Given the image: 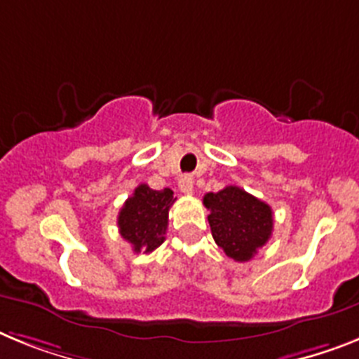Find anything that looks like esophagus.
Listing matches in <instances>:
<instances>
[{
  "label": "esophagus",
  "instance_id": "34e87169",
  "mask_svg": "<svg viewBox=\"0 0 359 359\" xmlns=\"http://www.w3.org/2000/svg\"><path fill=\"white\" fill-rule=\"evenodd\" d=\"M179 189L186 195L193 193V177L191 175H180L179 179Z\"/></svg>",
  "mask_w": 359,
  "mask_h": 359
}]
</instances>
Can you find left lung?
Listing matches in <instances>:
<instances>
[{"label": "left lung", "mask_w": 359, "mask_h": 359, "mask_svg": "<svg viewBox=\"0 0 359 359\" xmlns=\"http://www.w3.org/2000/svg\"><path fill=\"white\" fill-rule=\"evenodd\" d=\"M211 235L218 248L235 262H249L273 233V210L238 186L205 193Z\"/></svg>", "instance_id": "8db88e82"}]
</instances>
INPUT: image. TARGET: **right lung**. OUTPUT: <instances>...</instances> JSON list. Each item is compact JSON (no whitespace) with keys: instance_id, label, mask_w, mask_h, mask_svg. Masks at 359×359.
Masks as SVG:
<instances>
[{"instance_id":"1","label":"right lung","mask_w":359,"mask_h":359,"mask_svg":"<svg viewBox=\"0 0 359 359\" xmlns=\"http://www.w3.org/2000/svg\"><path fill=\"white\" fill-rule=\"evenodd\" d=\"M173 202L175 198L170 188L157 191L148 184L137 186L132 197L124 202L117 226L121 236L132 244L135 253H151L166 240L168 215Z\"/></svg>"}]
</instances>
